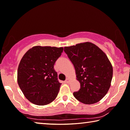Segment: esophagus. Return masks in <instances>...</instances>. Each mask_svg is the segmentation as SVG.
Returning a JSON list of instances; mask_svg holds the SVG:
<instances>
[{
  "label": "esophagus",
  "instance_id": "34e87169",
  "mask_svg": "<svg viewBox=\"0 0 130 130\" xmlns=\"http://www.w3.org/2000/svg\"><path fill=\"white\" fill-rule=\"evenodd\" d=\"M70 80H69V78H67V79L65 80V82L67 83V84H69V83H70Z\"/></svg>",
  "mask_w": 130,
  "mask_h": 130
}]
</instances>
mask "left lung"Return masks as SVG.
Masks as SVG:
<instances>
[{"mask_svg":"<svg viewBox=\"0 0 130 130\" xmlns=\"http://www.w3.org/2000/svg\"><path fill=\"white\" fill-rule=\"evenodd\" d=\"M64 51L73 63L76 79L80 84L74 96L85 104L100 101L109 90L113 76V67L107 55L90 42L65 46Z\"/></svg>","mask_w":130,"mask_h":130,"instance_id":"1","label":"left lung"}]
</instances>
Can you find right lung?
<instances>
[{
	"instance_id": "1",
	"label": "right lung",
	"mask_w": 130,
	"mask_h": 130,
	"mask_svg": "<svg viewBox=\"0 0 130 130\" xmlns=\"http://www.w3.org/2000/svg\"><path fill=\"white\" fill-rule=\"evenodd\" d=\"M63 47L35 46L23 55L19 64L17 82L25 97L31 103L45 105L56 99L61 84L54 70Z\"/></svg>"
}]
</instances>
